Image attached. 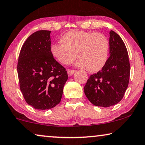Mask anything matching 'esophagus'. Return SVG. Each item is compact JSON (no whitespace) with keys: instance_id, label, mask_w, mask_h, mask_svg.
<instances>
[{"instance_id":"34e87169","label":"esophagus","mask_w":145,"mask_h":145,"mask_svg":"<svg viewBox=\"0 0 145 145\" xmlns=\"http://www.w3.org/2000/svg\"><path fill=\"white\" fill-rule=\"evenodd\" d=\"M75 72V70H73V69H68L67 70V73L69 75H72Z\"/></svg>"}]
</instances>
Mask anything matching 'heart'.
Returning a JSON list of instances; mask_svg holds the SVG:
<instances>
[{
    "instance_id": "b5f03b06",
    "label": "heart",
    "mask_w": 145,
    "mask_h": 145,
    "mask_svg": "<svg viewBox=\"0 0 145 145\" xmlns=\"http://www.w3.org/2000/svg\"><path fill=\"white\" fill-rule=\"evenodd\" d=\"M61 41L62 43L52 44L50 51L63 64H71L78 55V66L86 67L88 71L97 72L107 62L109 40L101 33L71 30L63 35Z\"/></svg>"
}]
</instances>
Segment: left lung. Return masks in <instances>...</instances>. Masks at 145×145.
Instances as JSON below:
<instances>
[{
	"label": "left lung",
	"mask_w": 145,
	"mask_h": 145,
	"mask_svg": "<svg viewBox=\"0 0 145 145\" xmlns=\"http://www.w3.org/2000/svg\"><path fill=\"white\" fill-rule=\"evenodd\" d=\"M110 56L105 65L88 79L84 90L88 100L103 107L114 105L122 99L128 86L130 64L127 48L120 37L109 33Z\"/></svg>",
	"instance_id": "1"
}]
</instances>
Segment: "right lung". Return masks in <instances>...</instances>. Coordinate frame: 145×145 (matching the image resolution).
I'll return each instance as SVG.
<instances>
[{"instance_id": "obj_1", "label": "right lung", "mask_w": 145, "mask_h": 145, "mask_svg": "<svg viewBox=\"0 0 145 145\" xmlns=\"http://www.w3.org/2000/svg\"><path fill=\"white\" fill-rule=\"evenodd\" d=\"M50 33L41 30L30 35L18 57L21 91L27 103L37 110L52 108L59 103L68 79L65 68L50 51Z\"/></svg>"}]
</instances>
